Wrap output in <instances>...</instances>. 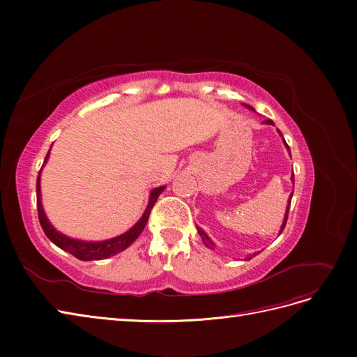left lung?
Wrapping results in <instances>:
<instances>
[{
    "label": "left lung",
    "instance_id": "left-lung-1",
    "mask_svg": "<svg viewBox=\"0 0 357 357\" xmlns=\"http://www.w3.org/2000/svg\"><path fill=\"white\" fill-rule=\"evenodd\" d=\"M245 107H248L249 109H252V111H255V108L253 107H250V105H248V104H243ZM264 124H269V126H273V121L272 120H265L264 121ZM278 133H279V136L282 137V142H284V144H285V147H287V150H288V153H289V156H291V149H289V146L287 144V142H285V139H284V136H282V133H280V130H278ZM291 181L294 182V174H292V176H291ZM292 195H294V192L289 195V199H288V205H287V211H285V217H284V221H282V226H280V230H279V233H282L284 231V229H285V224H287V220H288V211H289V205H291V199H292ZM197 230H198V233H199V236H201V238H202V243L205 246H207L208 249H214L215 248V243L207 236V233H205L201 227H197ZM256 255H259V253H253V255H249L246 259L248 260H250L252 257H255Z\"/></svg>",
    "mask_w": 357,
    "mask_h": 357
}]
</instances>
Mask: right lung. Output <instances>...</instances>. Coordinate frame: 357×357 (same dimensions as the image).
Instances as JSON below:
<instances>
[{"mask_svg":"<svg viewBox=\"0 0 357 357\" xmlns=\"http://www.w3.org/2000/svg\"><path fill=\"white\" fill-rule=\"evenodd\" d=\"M49 155H50V150L47 152L43 166L45 163L49 160ZM40 174H42V169L39 172V176H37V183H36V191H37V211H39V221L42 224V229L45 231V234L47 236V238L54 243L56 246L61 248L62 250L70 253L72 256H75L79 260H101V259H107L114 256L123 250H126L131 243H133L140 233L143 231L146 222L149 220L150 211H152L155 202L158 201L159 195L165 191L166 186H159V188H155L150 191V197H149V204L147 207L142 215V218L135 224L133 227L130 230H127L126 233L117 236V237H112L108 240H102V241H86V240H79V238H72L68 237L65 234H62L61 231L56 230L52 222L47 220L46 213L43 210V204H42V191H40Z\"/></svg>","mask_w":357,"mask_h":357,"instance_id":"obj_1","label":"right lung"}]
</instances>
